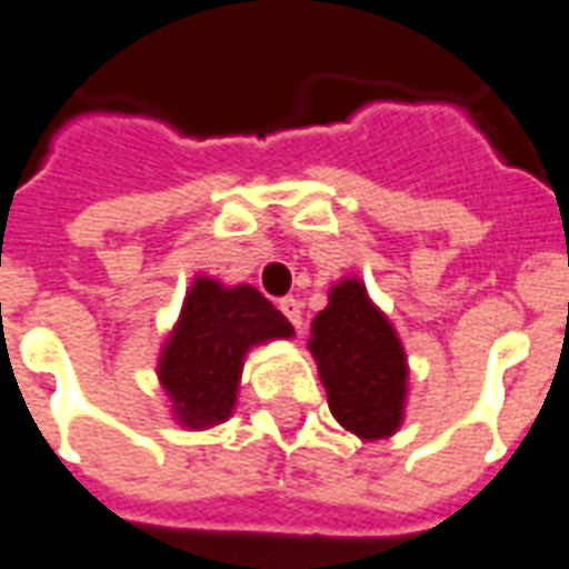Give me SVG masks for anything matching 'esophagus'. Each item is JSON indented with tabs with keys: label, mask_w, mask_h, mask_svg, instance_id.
<instances>
[{
	"label": "esophagus",
	"mask_w": 569,
	"mask_h": 569,
	"mask_svg": "<svg viewBox=\"0 0 569 569\" xmlns=\"http://www.w3.org/2000/svg\"><path fill=\"white\" fill-rule=\"evenodd\" d=\"M279 308H281V315L288 317L290 323H293V329H299V326H302V302H299V299L284 297L279 302Z\"/></svg>",
	"instance_id": "obj_1"
}]
</instances>
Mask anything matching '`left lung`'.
<instances>
[{"label":"left lung","mask_w":569,"mask_h":569,"mask_svg":"<svg viewBox=\"0 0 569 569\" xmlns=\"http://www.w3.org/2000/svg\"><path fill=\"white\" fill-rule=\"evenodd\" d=\"M308 350L338 425L365 442L398 430L407 403V353L362 281L345 279L329 290V306L311 320Z\"/></svg>","instance_id":"obj_1"}]
</instances>
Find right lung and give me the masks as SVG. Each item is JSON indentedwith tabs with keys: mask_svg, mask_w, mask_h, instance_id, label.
Here are the masks:
<instances>
[{
	"mask_svg": "<svg viewBox=\"0 0 569 569\" xmlns=\"http://www.w3.org/2000/svg\"><path fill=\"white\" fill-rule=\"evenodd\" d=\"M290 335L288 317L252 284L224 288L198 276L157 365L174 421L189 430L222 425L234 412L246 353Z\"/></svg>",
	"mask_w": 569,
	"mask_h": 569,
	"instance_id": "1",
	"label": "right lung"
}]
</instances>
